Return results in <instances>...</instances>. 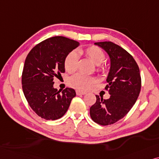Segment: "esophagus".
<instances>
[{
  "mask_svg": "<svg viewBox=\"0 0 159 159\" xmlns=\"http://www.w3.org/2000/svg\"><path fill=\"white\" fill-rule=\"evenodd\" d=\"M75 92L77 95H84L86 94V92H84V91H81V90H76Z\"/></svg>",
  "mask_w": 159,
  "mask_h": 159,
  "instance_id": "esophagus-1",
  "label": "esophagus"
}]
</instances>
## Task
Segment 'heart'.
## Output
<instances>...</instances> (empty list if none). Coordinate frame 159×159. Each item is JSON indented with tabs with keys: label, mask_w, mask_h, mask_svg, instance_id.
Here are the masks:
<instances>
[{
	"label": "heart",
	"mask_w": 159,
	"mask_h": 159,
	"mask_svg": "<svg viewBox=\"0 0 159 159\" xmlns=\"http://www.w3.org/2000/svg\"><path fill=\"white\" fill-rule=\"evenodd\" d=\"M80 54H84L92 62L97 65V70L101 72L104 70V66L102 63L105 61V55L103 51L99 47L92 46L85 48L79 49ZM65 68L68 73H73L78 68V57L75 52H70L65 59ZM94 78L92 76L85 75L84 74L78 73L70 78L69 84L73 87L80 89H87L94 83Z\"/></svg>",
	"instance_id": "obj_1"
}]
</instances>
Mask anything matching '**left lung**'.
<instances>
[{
	"label": "left lung",
	"instance_id": "left-lung-1",
	"mask_svg": "<svg viewBox=\"0 0 159 159\" xmlns=\"http://www.w3.org/2000/svg\"><path fill=\"white\" fill-rule=\"evenodd\" d=\"M109 55L111 68L105 89L109 99L96 95L97 101L90 107V116L97 124L111 125L124 118L136 102L141 89V76L136 61L129 53L111 41L97 42Z\"/></svg>",
	"mask_w": 159,
	"mask_h": 159
}]
</instances>
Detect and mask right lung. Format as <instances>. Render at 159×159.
I'll return each mask as SVG.
<instances>
[{"label": "right lung", "instance_id": "add662e5", "mask_svg": "<svg viewBox=\"0 0 159 159\" xmlns=\"http://www.w3.org/2000/svg\"><path fill=\"white\" fill-rule=\"evenodd\" d=\"M79 44L67 38L55 36L37 44L27 54L22 75V90L30 106L42 118H62L75 97L73 89L62 92L54 89L53 80L65 73V57Z\"/></svg>", "mask_w": 159, "mask_h": 159}]
</instances>
